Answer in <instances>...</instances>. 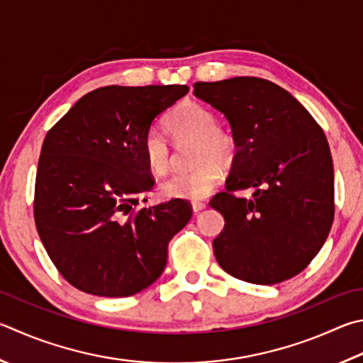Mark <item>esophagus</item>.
Returning <instances> with one entry per match:
<instances>
[{
	"label": "esophagus",
	"mask_w": 363,
	"mask_h": 363,
	"mask_svg": "<svg viewBox=\"0 0 363 363\" xmlns=\"http://www.w3.org/2000/svg\"><path fill=\"white\" fill-rule=\"evenodd\" d=\"M204 208H206V203H203V201H194L192 203V209H194L195 214L200 213V211H203Z\"/></svg>",
	"instance_id": "1"
}]
</instances>
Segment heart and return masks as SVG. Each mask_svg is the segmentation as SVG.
<instances>
[{
    "label": "heart",
    "mask_w": 363,
    "mask_h": 363,
    "mask_svg": "<svg viewBox=\"0 0 363 363\" xmlns=\"http://www.w3.org/2000/svg\"><path fill=\"white\" fill-rule=\"evenodd\" d=\"M168 128L177 140H195L192 171L169 176L162 182V194L167 199L201 200L213 192L220 181V167L233 162L236 154L235 138L217 127L213 111L199 103H186L168 118ZM143 155L155 174L169 168V146L159 128H149L143 138Z\"/></svg>",
    "instance_id": "obj_1"
}]
</instances>
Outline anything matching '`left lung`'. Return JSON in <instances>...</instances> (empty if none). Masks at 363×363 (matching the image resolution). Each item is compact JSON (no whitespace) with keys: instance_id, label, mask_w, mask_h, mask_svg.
I'll return each mask as SVG.
<instances>
[{"instance_id":"1","label":"left lung","mask_w":363,"mask_h":363,"mask_svg":"<svg viewBox=\"0 0 363 363\" xmlns=\"http://www.w3.org/2000/svg\"><path fill=\"white\" fill-rule=\"evenodd\" d=\"M194 95L230 123L236 154L211 208L225 225L213 241L223 272L252 284L294 278L324 246L333 222V162L303 104L260 77L196 82ZM254 188L250 199L231 192Z\"/></svg>"}]
</instances>
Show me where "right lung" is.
<instances>
[{"mask_svg": "<svg viewBox=\"0 0 363 363\" xmlns=\"http://www.w3.org/2000/svg\"><path fill=\"white\" fill-rule=\"evenodd\" d=\"M187 91V85H108L84 95L45 135L35 222L50 260L79 291L130 296L167 267L168 242L192 211L179 199L141 204L155 184L143 138Z\"/></svg>", "mask_w": 363, "mask_h": 363, "instance_id": "add662e5", "label": "right lung"}]
</instances>
